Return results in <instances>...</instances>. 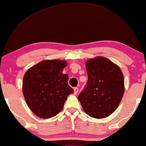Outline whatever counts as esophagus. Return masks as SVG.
Listing matches in <instances>:
<instances>
[{
  "label": "esophagus",
  "instance_id": "34e87169",
  "mask_svg": "<svg viewBox=\"0 0 146 146\" xmlns=\"http://www.w3.org/2000/svg\"><path fill=\"white\" fill-rule=\"evenodd\" d=\"M78 92V88H77V87H74V94H77Z\"/></svg>",
  "mask_w": 146,
  "mask_h": 146
}]
</instances>
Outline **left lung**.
Listing matches in <instances>:
<instances>
[{"label": "left lung", "instance_id": "obj_1", "mask_svg": "<svg viewBox=\"0 0 146 146\" xmlns=\"http://www.w3.org/2000/svg\"><path fill=\"white\" fill-rule=\"evenodd\" d=\"M85 66L88 80L78 100L90 117H107L116 110L124 96L122 72L117 65L104 56L90 59Z\"/></svg>", "mask_w": 146, "mask_h": 146}]
</instances>
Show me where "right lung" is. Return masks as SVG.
<instances>
[{
    "instance_id": "right-lung-1",
    "label": "right lung",
    "mask_w": 146,
    "mask_h": 146,
    "mask_svg": "<svg viewBox=\"0 0 146 146\" xmlns=\"http://www.w3.org/2000/svg\"><path fill=\"white\" fill-rule=\"evenodd\" d=\"M64 60H44L26 72L22 91L28 107L37 117H52L63 109L70 94L68 75L63 74Z\"/></svg>"
}]
</instances>
